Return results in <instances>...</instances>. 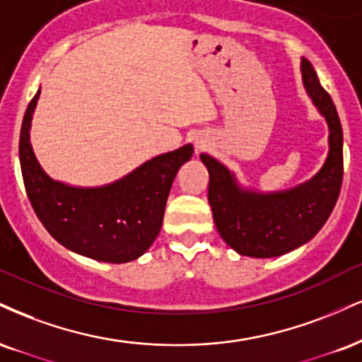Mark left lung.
<instances>
[{"label":"left lung","instance_id":"obj_1","mask_svg":"<svg viewBox=\"0 0 362 362\" xmlns=\"http://www.w3.org/2000/svg\"><path fill=\"white\" fill-rule=\"evenodd\" d=\"M302 79L313 104L329 124V155L320 172L283 192L243 190L234 173L206 153L209 204L221 238L243 256L275 258L305 245L329 219L341 192L342 126L332 99L320 86L312 64L302 59Z\"/></svg>","mask_w":362,"mask_h":362}]
</instances>
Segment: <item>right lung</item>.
Masks as SVG:
<instances>
[{
  "label": "right lung",
  "mask_w": 362,
  "mask_h": 362,
  "mask_svg": "<svg viewBox=\"0 0 362 362\" xmlns=\"http://www.w3.org/2000/svg\"><path fill=\"white\" fill-rule=\"evenodd\" d=\"M38 95L40 90L25 111L20 133L21 175L35 214L52 238L77 255L106 263L139 258L162 229L173 178L194 146L155 156L110 185H65L43 172L30 145Z\"/></svg>",
  "instance_id": "right-lung-1"
}]
</instances>
